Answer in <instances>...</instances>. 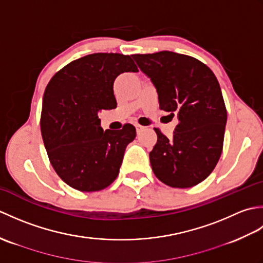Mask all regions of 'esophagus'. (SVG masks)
<instances>
[{
  "label": "esophagus",
  "instance_id": "esophagus-1",
  "mask_svg": "<svg viewBox=\"0 0 263 263\" xmlns=\"http://www.w3.org/2000/svg\"><path fill=\"white\" fill-rule=\"evenodd\" d=\"M136 128H137V132H140L142 128H143V126H141V125H139V124H137L136 125Z\"/></svg>",
  "mask_w": 263,
  "mask_h": 263
}]
</instances>
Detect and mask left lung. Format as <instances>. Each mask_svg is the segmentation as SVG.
I'll return each mask as SVG.
<instances>
[{"label": "left lung", "instance_id": "8db88e82", "mask_svg": "<svg viewBox=\"0 0 263 263\" xmlns=\"http://www.w3.org/2000/svg\"><path fill=\"white\" fill-rule=\"evenodd\" d=\"M157 89L159 108L177 116L171 139L155 127L149 154L156 177L172 187H192L208 177L220 158L227 110L219 82L208 66L184 54H135Z\"/></svg>", "mask_w": 263, "mask_h": 263}]
</instances>
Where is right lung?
I'll use <instances>...</instances> for the list:
<instances>
[{
  "mask_svg": "<svg viewBox=\"0 0 263 263\" xmlns=\"http://www.w3.org/2000/svg\"><path fill=\"white\" fill-rule=\"evenodd\" d=\"M137 71L130 55L95 53L72 61L48 82L41 116L43 141L54 171L78 191H100L119 175L136 127L124 124L104 132L98 113L116 108V77Z\"/></svg>",
  "mask_w": 263,
  "mask_h": 263,
  "instance_id": "add662e5",
  "label": "right lung"
}]
</instances>
